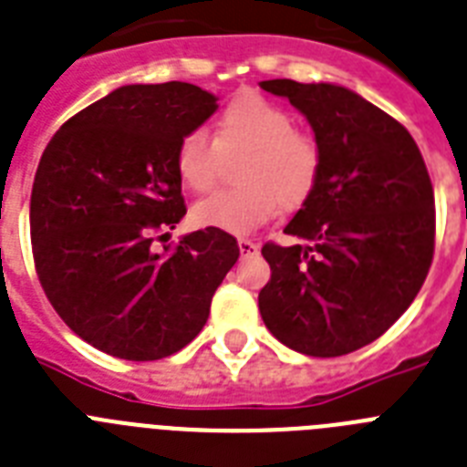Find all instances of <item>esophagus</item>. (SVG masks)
<instances>
[{"instance_id": "esophagus-1", "label": "esophagus", "mask_w": 467, "mask_h": 467, "mask_svg": "<svg viewBox=\"0 0 467 467\" xmlns=\"http://www.w3.org/2000/svg\"><path fill=\"white\" fill-rule=\"evenodd\" d=\"M238 250H241L243 257H253V254L260 253V245L250 238H238Z\"/></svg>"}]
</instances>
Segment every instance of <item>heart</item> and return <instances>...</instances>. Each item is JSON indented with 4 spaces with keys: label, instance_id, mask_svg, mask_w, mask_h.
<instances>
[{
    "label": "heart",
    "instance_id": "heart-1",
    "mask_svg": "<svg viewBox=\"0 0 467 467\" xmlns=\"http://www.w3.org/2000/svg\"><path fill=\"white\" fill-rule=\"evenodd\" d=\"M248 150L238 170L243 186L219 191L195 202L191 219L202 229L248 234L278 213L295 210L314 193L321 174V146L317 139L295 130L293 115L278 103L243 94L224 109L214 130L186 131L174 153L179 179L195 193L217 182L222 153Z\"/></svg>",
    "mask_w": 467,
    "mask_h": 467
}]
</instances>
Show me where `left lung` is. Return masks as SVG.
Returning a JSON list of instances; mask_svg holds the SVG:
<instances>
[{"label": "left lung", "instance_id": "1", "mask_svg": "<svg viewBox=\"0 0 467 467\" xmlns=\"http://www.w3.org/2000/svg\"><path fill=\"white\" fill-rule=\"evenodd\" d=\"M321 146L314 193L285 226L302 245L266 243L272 278L262 321L285 348L342 357L364 348L409 309L434 253V193L413 137L348 87L266 79Z\"/></svg>", "mask_w": 467, "mask_h": 467}]
</instances>
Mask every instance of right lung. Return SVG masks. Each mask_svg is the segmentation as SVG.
I'll return each instance as SVG.
<instances>
[{
	"instance_id": "right-lung-1",
	"label": "right lung",
	"mask_w": 467,
	"mask_h": 467,
	"mask_svg": "<svg viewBox=\"0 0 467 467\" xmlns=\"http://www.w3.org/2000/svg\"><path fill=\"white\" fill-rule=\"evenodd\" d=\"M214 110L217 97L189 82L125 85L44 149L30 195L39 283L67 328L110 357L155 361L186 348L241 254L219 229L153 248L186 214L179 141Z\"/></svg>"
}]
</instances>
